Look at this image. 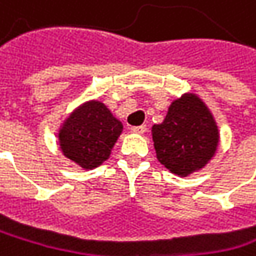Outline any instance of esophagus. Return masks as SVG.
<instances>
[{"label":"esophagus","instance_id":"obj_1","mask_svg":"<svg viewBox=\"0 0 256 256\" xmlns=\"http://www.w3.org/2000/svg\"><path fill=\"white\" fill-rule=\"evenodd\" d=\"M146 125H140V126H131V132H136V134H143L146 132Z\"/></svg>","mask_w":256,"mask_h":256}]
</instances>
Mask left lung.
I'll use <instances>...</instances> for the list:
<instances>
[{
	"label": "left lung",
	"instance_id": "left-lung-1",
	"mask_svg": "<svg viewBox=\"0 0 256 256\" xmlns=\"http://www.w3.org/2000/svg\"><path fill=\"white\" fill-rule=\"evenodd\" d=\"M158 162L172 174L187 176L216 154L217 125L196 94H184L169 107L166 119L152 126Z\"/></svg>",
	"mask_w": 256,
	"mask_h": 256
}]
</instances>
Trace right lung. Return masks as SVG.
Wrapping results in <instances>:
<instances>
[{
	"label": "right lung",
	"instance_id": "1",
	"mask_svg": "<svg viewBox=\"0 0 256 256\" xmlns=\"http://www.w3.org/2000/svg\"><path fill=\"white\" fill-rule=\"evenodd\" d=\"M122 128L102 102L90 101L76 108L60 128V148L78 166L98 168L110 156Z\"/></svg>",
	"mask_w": 256,
	"mask_h": 256
}]
</instances>
